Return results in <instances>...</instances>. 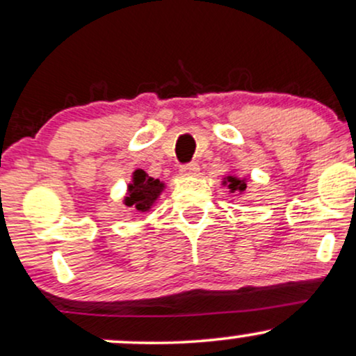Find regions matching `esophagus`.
Returning a JSON list of instances; mask_svg holds the SVG:
<instances>
[{
  "label": "esophagus",
  "mask_w": 356,
  "mask_h": 356,
  "mask_svg": "<svg viewBox=\"0 0 356 356\" xmlns=\"http://www.w3.org/2000/svg\"><path fill=\"white\" fill-rule=\"evenodd\" d=\"M198 173H200L198 163H190V165L181 166V175H183V177H198Z\"/></svg>",
  "instance_id": "34e87169"
}]
</instances>
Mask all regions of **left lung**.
<instances>
[{
  "instance_id": "1",
  "label": "left lung",
  "mask_w": 356,
  "mask_h": 356,
  "mask_svg": "<svg viewBox=\"0 0 356 356\" xmlns=\"http://www.w3.org/2000/svg\"><path fill=\"white\" fill-rule=\"evenodd\" d=\"M248 179L245 178H238L236 175H227V177L222 178V185L227 186V190H229V193H238V195H241V193L245 191V188H248Z\"/></svg>"
}]
</instances>
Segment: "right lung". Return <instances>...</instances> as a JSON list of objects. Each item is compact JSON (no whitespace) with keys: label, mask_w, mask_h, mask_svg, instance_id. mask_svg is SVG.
I'll return each mask as SVG.
<instances>
[{"label":"right lung","mask_w":356,"mask_h":356,"mask_svg":"<svg viewBox=\"0 0 356 356\" xmlns=\"http://www.w3.org/2000/svg\"><path fill=\"white\" fill-rule=\"evenodd\" d=\"M163 190V181L148 177L147 171L135 170L131 175V181L127 186L124 204L130 209H137L138 213H147L156 203Z\"/></svg>","instance_id":"add662e5"}]
</instances>
